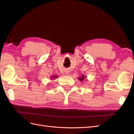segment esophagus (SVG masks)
<instances>
[{
  "label": "esophagus",
  "instance_id": "34e87169",
  "mask_svg": "<svg viewBox=\"0 0 134 134\" xmlns=\"http://www.w3.org/2000/svg\"><path fill=\"white\" fill-rule=\"evenodd\" d=\"M66 73H68V72H66Z\"/></svg>",
  "mask_w": 134,
  "mask_h": 134
}]
</instances>
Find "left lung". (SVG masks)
I'll use <instances>...</instances> for the list:
<instances>
[{"label": "left lung", "instance_id": "obj_1", "mask_svg": "<svg viewBox=\"0 0 134 134\" xmlns=\"http://www.w3.org/2000/svg\"><path fill=\"white\" fill-rule=\"evenodd\" d=\"M78 79H79L80 81H81V82H83V81L85 79V76H84V75H82V76H80V78H79Z\"/></svg>", "mask_w": 134, "mask_h": 134}]
</instances>
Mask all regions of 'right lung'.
Here are the masks:
<instances>
[{"instance_id": "add662e5", "label": "right lung", "mask_w": 134, "mask_h": 134, "mask_svg": "<svg viewBox=\"0 0 134 134\" xmlns=\"http://www.w3.org/2000/svg\"><path fill=\"white\" fill-rule=\"evenodd\" d=\"M58 77H59L58 75H52L51 77V79H56V78H58Z\"/></svg>"}]
</instances>
